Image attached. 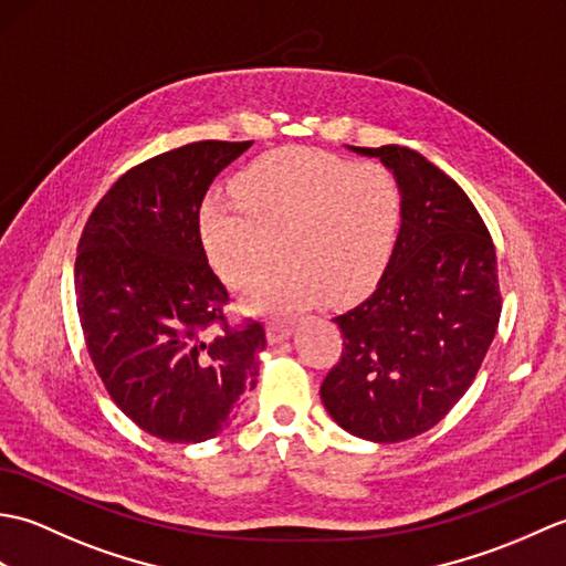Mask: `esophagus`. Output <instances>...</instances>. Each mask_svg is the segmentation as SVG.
Returning <instances> with one entry per match:
<instances>
[{"instance_id": "esophagus-1", "label": "esophagus", "mask_w": 566, "mask_h": 566, "mask_svg": "<svg viewBox=\"0 0 566 566\" xmlns=\"http://www.w3.org/2000/svg\"><path fill=\"white\" fill-rule=\"evenodd\" d=\"M290 335H292V326L286 321L274 318V321L268 323V340L270 343H282V340L290 338Z\"/></svg>"}]
</instances>
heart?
<instances>
[{
    "mask_svg": "<svg viewBox=\"0 0 566 566\" xmlns=\"http://www.w3.org/2000/svg\"><path fill=\"white\" fill-rule=\"evenodd\" d=\"M233 199L201 209V243L233 290L258 311H294L328 296L363 294L387 268L399 238L403 191L379 163H353L311 148L264 155L233 179Z\"/></svg>",
    "mask_w": 566,
    "mask_h": 566,
    "instance_id": "b5f03b06",
    "label": "heart"
}]
</instances>
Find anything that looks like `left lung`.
<instances>
[{"instance_id": "obj_1", "label": "left lung", "mask_w": 566, "mask_h": 566, "mask_svg": "<svg viewBox=\"0 0 566 566\" xmlns=\"http://www.w3.org/2000/svg\"><path fill=\"white\" fill-rule=\"evenodd\" d=\"M350 150L396 175L403 216L377 290L333 318L343 353L321 399L353 436L401 442L438 426L484 363L501 316L496 250L472 199L423 155Z\"/></svg>"}]
</instances>
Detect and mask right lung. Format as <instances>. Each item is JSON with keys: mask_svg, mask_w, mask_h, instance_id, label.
<instances>
[{"mask_svg": "<svg viewBox=\"0 0 566 566\" xmlns=\"http://www.w3.org/2000/svg\"><path fill=\"white\" fill-rule=\"evenodd\" d=\"M252 140H199L130 167L90 213L75 260L77 314L114 403L165 442H201L255 387L260 321L228 323V290L201 243V201Z\"/></svg>", "mask_w": 566, "mask_h": 566, "instance_id": "right-lung-1", "label": "right lung"}]
</instances>
